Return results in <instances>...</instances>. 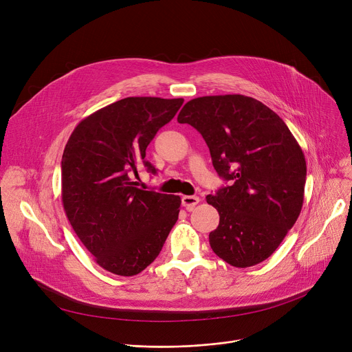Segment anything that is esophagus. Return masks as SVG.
Segmentation results:
<instances>
[{
  "mask_svg": "<svg viewBox=\"0 0 352 352\" xmlns=\"http://www.w3.org/2000/svg\"><path fill=\"white\" fill-rule=\"evenodd\" d=\"M199 197L197 196H190V195H185V196H182V199H181V202H182V206L185 208V209H188V210H192L197 204H199Z\"/></svg>",
  "mask_w": 352,
  "mask_h": 352,
  "instance_id": "esophagus-1",
  "label": "esophagus"
}]
</instances>
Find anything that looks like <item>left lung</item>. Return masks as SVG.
I'll return each instance as SVG.
<instances>
[{"label": "left lung", "instance_id": "1", "mask_svg": "<svg viewBox=\"0 0 352 352\" xmlns=\"http://www.w3.org/2000/svg\"><path fill=\"white\" fill-rule=\"evenodd\" d=\"M177 120L204 136L214 170L230 182L206 196L220 214L209 234L213 252L234 267L266 261L302 209V148L273 110L242 94L193 98Z\"/></svg>", "mask_w": 352, "mask_h": 352}]
</instances>
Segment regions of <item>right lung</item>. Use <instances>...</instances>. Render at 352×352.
Masks as SVG:
<instances>
[{
    "instance_id": "1",
    "label": "right lung",
    "mask_w": 352,
    "mask_h": 352,
    "mask_svg": "<svg viewBox=\"0 0 352 352\" xmlns=\"http://www.w3.org/2000/svg\"><path fill=\"white\" fill-rule=\"evenodd\" d=\"M184 98L126 97L82 120L61 162L65 214L96 263L118 276L144 270L178 220L181 197L138 188L132 175L147 162L146 147Z\"/></svg>"
}]
</instances>
